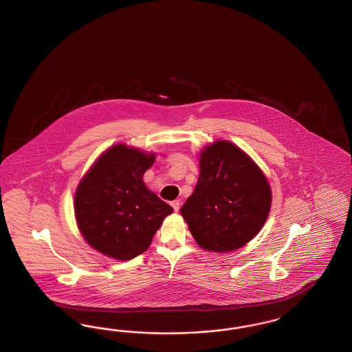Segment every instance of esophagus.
<instances>
[{"label": "esophagus", "mask_w": 352, "mask_h": 352, "mask_svg": "<svg viewBox=\"0 0 352 352\" xmlns=\"http://www.w3.org/2000/svg\"><path fill=\"white\" fill-rule=\"evenodd\" d=\"M171 206H173V209H174L175 212H178V210H179V208H181V203H179V200H174V201H171Z\"/></svg>", "instance_id": "34e87169"}]
</instances>
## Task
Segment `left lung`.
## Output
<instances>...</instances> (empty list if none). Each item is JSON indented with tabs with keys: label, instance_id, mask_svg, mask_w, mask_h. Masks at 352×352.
<instances>
[{
	"label": "left lung",
	"instance_id": "obj_1",
	"mask_svg": "<svg viewBox=\"0 0 352 352\" xmlns=\"http://www.w3.org/2000/svg\"><path fill=\"white\" fill-rule=\"evenodd\" d=\"M200 177L181 208L196 243L210 252H231L252 241L272 206L263 170L239 146L219 140L203 148Z\"/></svg>",
	"mask_w": 352,
	"mask_h": 352
}]
</instances>
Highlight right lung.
Listing matches in <instances>:
<instances>
[{"instance_id": "right-lung-1", "label": "right lung", "mask_w": 352, "mask_h": 352, "mask_svg": "<svg viewBox=\"0 0 352 352\" xmlns=\"http://www.w3.org/2000/svg\"><path fill=\"white\" fill-rule=\"evenodd\" d=\"M156 153L116 144L85 173L74 210L85 242L102 255L131 260L148 250L173 208L146 188L143 175Z\"/></svg>"}]
</instances>
